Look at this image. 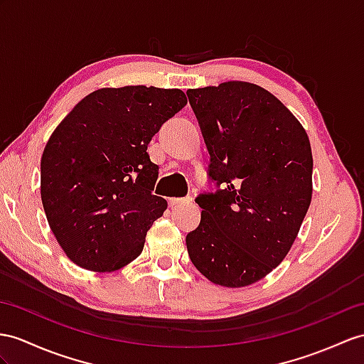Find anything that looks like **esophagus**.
Returning <instances> with one entry per match:
<instances>
[{
    "mask_svg": "<svg viewBox=\"0 0 364 364\" xmlns=\"http://www.w3.org/2000/svg\"><path fill=\"white\" fill-rule=\"evenodd\" d=\"M191 198H170L168 199V203H170V207H177V205H182V203H190Z\"/></svg>",
    "mask_w": 364,
    "mask_h": 364,
    "instance_id": "34e87169",
    "label": "esophagus"
}]
</instances>
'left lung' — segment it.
<instances>
[{
    "label": "left lung",
    "instance_id": "8db88e82",
    "mask_svg": "<svg viewBox=\"0 0 364 364\" xmlns=\"http://www.w3.org/2000/svg\"><path fill=\"white\" fill-rule=\"evenodd\" d=\"M210 154L196 203L200 223L187 235L203 277L244 287L286 258L312 199V149L304 128L277 97L247 82L188 90Z\"/></svg>",
    "mask_w": 364,
    "mask_h": 364
}]
</instances>
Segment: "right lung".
I'll return each instance as SVG.
<instances>
[{
	"label": "right lung",
	"instance_id": "right-lung-1",
	"mask_svg": "<svg viewBox=\"0 0 364 364\" xmlns=\"http://www.w3.org/2000/svg\"><path fill=\"white\" fill-rule=\"evenodd\" d=\"M185 105L181 90L105 87L77 103L50 136L41 157L43 208L80 267L114 272L144 250L166 210L153 194L159 170L148 144Z\"/></svg>",
	"mask_w": 364,
	"mask_h": 364
}]
</instances>
